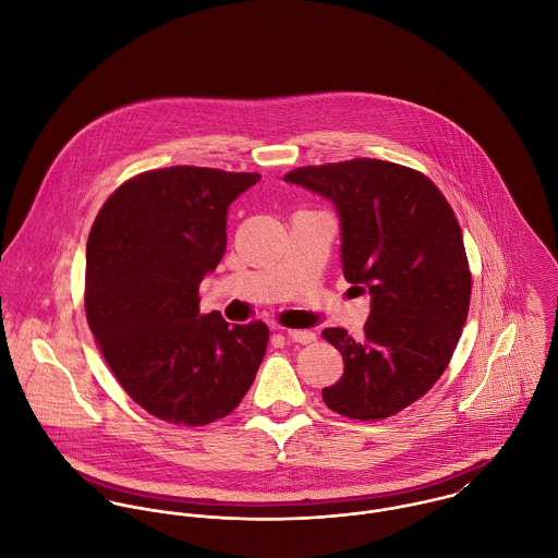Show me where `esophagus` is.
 <instances>
[{"label":"esophagus","mask_w":558,"mask_h":558,"mask_svg":"<svg viewBox=\"0 0 558 558\" xmlns=\"http://www.w3.org/2000/svg\"><path fill=\"white\" fill-rule=\"evenodd\" d=\"M286 337L290 341H296V343H312L316 339V335L312 330H286Z\"/></svg>","instance_id":"34e87169"}]
</instances>
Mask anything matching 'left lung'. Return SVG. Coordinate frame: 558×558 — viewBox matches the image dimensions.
I'll use <instances>...</instances> for the list:
<instances>
[{
  "label": "left lung",
  "mask_w": 558,
  "mask_h": 558,
  "mask_svg": "<svg viewBox=\"0 0 558 558\" xmlns=\"http://www.w3.org/2000/svg\"><path fill=\"white\" fill-rule=\"evenodd\" d=\"M286 180L332 199L343 277L372 294L361 339L322 330L343 356L322 399L356 421L393 416L436 385L462 337L473 279L458 217L425 173L389 160L307 165Z\"/></svg>",
  "instance_id": "1"
}]
</instances>
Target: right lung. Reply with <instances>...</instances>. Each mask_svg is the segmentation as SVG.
Returning <instances> with one entry per match:
<instances>
[{"instance_id":"right-lung-1","label":"right lung","mask_w":558,"mask_h":558,"mask_svg":"<svg viewBox=\"0 0 558 558\" xmlns=\"http://www.w3.org/2000/svg\"><path fill=\"white\" fill-rule=\"evenodd\" d=\"M259 173L175 165L122 182L85 251V318L111 374L148 414L199 427L228 416L268 345L262 319L199 314L226 253L228 206Z\"/></svg>"}]
</instances>
